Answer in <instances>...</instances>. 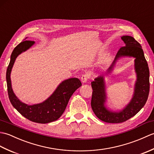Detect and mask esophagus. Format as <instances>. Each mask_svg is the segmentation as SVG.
<instances>
[{
	"mask_svg": "<svg viewBox=\"0 0 154 154\" xmlns=\"http://www.w3.org/2000/svg\"><path fill=\"white\" fill-rule=\"evenodd\" d=\"M89 79V75L88 74H83L81 77V82H82L83 83H87V81H88V79Z\"/></svg>",
	"mask_w": 154,
	"mask_h": 154,
	"instance_id": "esophagus-1",
	"label": "esophagus"
}]
</instances>
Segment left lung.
<instances>
[{"label": "left lung", "instance_id": "1", "mask_svg": "<svg viewBox=\"0 0 154 154\" xmlns=\"http://www.w3.org/2000/svg\"><path fill=\"white\" fill-rule=\"evenodd\" d=\"M121 39L125 46L120 48L108 73L112 70L116 61L122 57H133L137 79L134 92L130 102L119 112H113L104 105L106 96L103 77H98L91 83L93 89L91 107L98 119L108 123H121L135 116L145 105L149 92V71L148 63L140 45L130 35H123Z\"/></svg>", "mask_w": 154, "mask_h": 154}]
</instances>
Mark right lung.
<instances>
[{"label":"right lung","mask_w":154,"mask_h":154,"mask_svg":"<svg viewBox=\"0 0 154 154\" xmlns=\"http://www.w3.org/2000/svg\"><path fill=\"white\" fill-rule=\"evenodd\" d=\"M34 43V41H23L13 50L6 75L8 94L12 106L23 116L34 122L46 124L57 120L63 114L71 95L82 84L77 78H71L61 82L53 94L44 102L33 105L21 102L12 89L11 73L16 58L22 52L28 50Z\"/></svg>","instance_id":"1"}]
</instances>
